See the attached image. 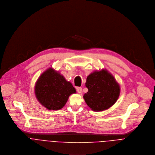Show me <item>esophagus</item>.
<instances>
[{
	"mask_svg": "<svg viewBox=\"0 0 155 155\" xmlns=\"http://www.w3.org/2000/svg\"><path fill=\"white\" fill-rule=\"evenodd\" d=\"M76 90H77L78 93H79V94H81V93L82 92V88L78 87L76 88Z\"/></svg>",
	"mask_w": 155,
	"mask_h": 155,
	"instance_id": "esophagus-1",
	"label": "esophagus"
}]
</instances>
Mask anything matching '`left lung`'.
Masks as SVG:
<instances>
[{"label": "left lung", "mask_w": 155, "mask_h": 155, "mask_svg": "<svg viewBox=\"0 0 155 155\" xmlns=\"http://www.w3.org/2000/svg\"><path fill=\"white\" fill-rule=\"evenodd\" d=\"M85 86L88 91L83 98L87 106L96 112L108 109L120 96V85L106 69L90 73L87 78Z\"/></svg>", "instance_id": "1"}]
</instances>
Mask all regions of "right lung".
Here are the masks:
<instances>
[{"label":"right lung","mask_w":155,"mask_h":155,"mask_svg":"<svg viewBox=\"0 0 155 155\" xmlns=\"http://www.w3.org/2000/svg\"><path fill=\"white\" fill-rule=\"evenodd\" d=\"M76 93L72 84L52 67L40 76L35 85L37 100L48 110L63 108L69 97Z\"/></svg>","instance_id":"1"}]
</instances>
